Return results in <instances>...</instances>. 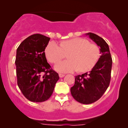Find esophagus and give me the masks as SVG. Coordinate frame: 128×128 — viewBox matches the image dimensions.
<instances>
[{
	"mask_svg": "<svg viewBox=\"0 0 128 128\" xmlns=\"http://www.w3.org/2000/svg\"><path fill=\"white\" fill-rule=\"evenodd\" d=\"M65 74H59V76H60V78H63V77H64V76H65Z\"/></svg>",
	"mask_w": 128,
	"mask_h": 128,
	"instance_id": "1",
	"label": "esophagus"
}]
</instances>
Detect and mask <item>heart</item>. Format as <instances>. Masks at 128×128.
<instances>
[{"mask_svg": "<svg viewBox=\"0 0 128 128\" xmlns=\"http://www.w3.org/2000/svg\"><path fill=\"white\" fill-rule=\"evenodd\" d=\"M46 55L48 62L56 63L68 54L69 60L57 63L55 69L60 72H72L79 70L86 72L96 65L100 56L99 46L90 44L86 39L75 38L63 42L49 43L46 48Z\"/></svg>", "mask_w": 128, "mask_h": 128, "instance_id": "obj_1", "label": "heart"}]
</instances>
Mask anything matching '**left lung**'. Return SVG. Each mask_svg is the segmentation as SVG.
Instances as JSON below:
<instances>
[{
  "label": "left lung",
  "mask_w": 128,
  "mask_h": 128,
  "mask_svg": "<svg viewBox=\"0 0 128 128\" xmlns=\"http://www.w3.org/2000/svg\"><path fill=\"white\" fill-rule=\"evenodd\" d=\"M86 35L100 47L101 56L89 73L76 76L75 84L71 87L70 92L78 102L88 104L99 100L109 86L112 59L109 46L103 38L92 32Z\"/></svg>",
  "instance_id": "left-lung-1"
}]
</instances>
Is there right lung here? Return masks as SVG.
Instances as JSON below:
<instances>
[{"mask_svg": "<svg viewBox=\"0 0 128 128\" xmlns=\"http://www.w3.org/2000/svg\"><path fill=\"white\" fill-rule=\"evenodd\" d=\"M50 38L34 34L25 39L16 50L15 65L17 84L26 98L41 102L50 98L58 74L47 63L45 49Z\"/></svg>", "mask_w": 128, "mask_h": 128, "instance_id": "add662e5", "label": "right lung"}]
</instances>
